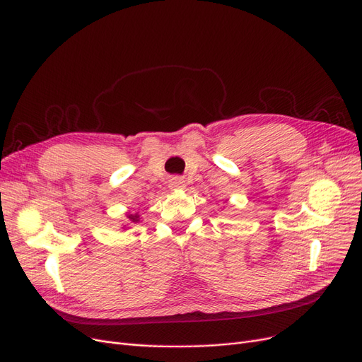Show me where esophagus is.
<instances>
[{
	"label": "esophagus",
	"mask_w": 362,
	"mask_h": 362,
	"mask_svg": "<svg viewBox=\"0 0 362 362\" xmlns=\"http://www.w3.org/2000/svg\"><path fill=\"white\" fill-rule=\"evenodd\" d=\"M170 187L171 189H183L185 187V180L180 177H173L170 180Z\"/></svg>",
	"instance_id": "1"
}]
</instances>
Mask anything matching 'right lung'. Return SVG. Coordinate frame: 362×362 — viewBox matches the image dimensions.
Masks as SVG:
<instances>
[{"instance_id":"1","label":"right lung","mask_w":362,"mask_h":362,"mask_svg":"<svg viewBox=\"0 0 362 362\" xmlns=\"http://www.w3.org/2000/svg\"><path fill=\"white\" fill-rule=\"evenodd\" d=\"M127 217H129V220H130L132 223H138V221H139V216H138V214H135V216H133V214H129Z\"/></svg>"}]
</instances>
